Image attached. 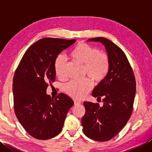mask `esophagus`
<instances>
[{
  "instance_id": "esophagus-1",
  "label": "esophagus",
  "mask_w": 152,
  "mask_h": 152,
  "mask_svg": "<svg viewBox=\"0 0 152 152\" xmlns=\"http://www.w3.org/2000/svg\"><path fill=\"white\" fill-rule=\"evenodd\" d=\"M74 105H75V106L78 105V104H80V103H81V102H80V101H74Z\"/></svg>"
}]
</instances>
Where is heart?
Instances as JSON below:
<instances>
[{"mask_svg":"<svg viewBox=\"0 0 152 152\" xmlns=\"http://www.w3.org/2000/svg\"><path fill=\"white\" fill-rule=\"evenodd\" d=\"M73 62L83 66V73L96 83L101 82L108 72L110 61L107 54L99 52L96 48L83 42H80L73 48L69 54ZM65 57L59 55L55 61V72L61 80L65 78L64 69ZM93 83L89 79L80 82L72 81L64 87V91L68 95L76 99H82L90 91Z\"/></svg>","mask_w":152,"mask_h":152,"instance_id":"b5f03b06","label":"heart"}]
</instances>
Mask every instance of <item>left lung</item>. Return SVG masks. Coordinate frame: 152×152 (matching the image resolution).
Returning <instances> with one entry per match:
<instances>
[{"label":"left lung","instance_id":"1","mask_svg":"<svg viewBox=\"0 0 152 152\" xmlns=\"http://www.w3.org/2000/svg\"><path fill=\"white\" fill-rule=\"evenodd\" d=\"M88 41L101 42L105 47L110 61L108 72L93 89L92 95L102 98L103 106L85 101L86 113L82 118L83 131L96 141H108L119 133L133 112L136 82L129 62L121 48L103 37Z\"/></svg>","mask_w":152,"mask_h":152}]
</instances>
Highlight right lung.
Segmentation results:
<instances>
[{
  "mask_svg": "<svg viewBox=\"0 0 152 152\" xmlns=\"http://www.w3.org/2000/svg\"><path fill=\"white\" fill-rule=\"evenodd\" d=\"M75 39L44 38L28 48L13 80L14 111L31 136L40 140L55 137L63 129L72 99L61 93L55 99L46 93L48 83L56 80L55 61Z\"/></svg>",
  "mask_w": 152,
  "mask_h": 152,
  "instance_id": "add662e5",
  "label": "right lung"
}]
</instances>
